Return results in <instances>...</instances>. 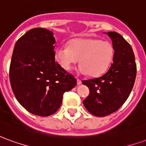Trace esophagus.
<instances>
[{
    "label": "esophagus",
    "instance_id": "34e87169",
    "mask_svg": "<svg viewBox=\"0 0 146 146\" xmlns=\"http://www.w3.org/2000/svg\"><path fill=\"white\" fill-rule=\"evenodd\" d=\"M76 82H77V84H78V85L81 84V80L79 79V78H77V79H76Z\"/></svg>",
    "mask_w": 146,
    "mask_h": 146
}]
</instances>
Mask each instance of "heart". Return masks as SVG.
Instances as JSON below:
<instances>
[{
  "label": "heart",
  "instance_id": "1",
  "mask_svg": "<svg viewBox=\"0 0 146 146\" xmlns=\"http://www.w3.org/2000/svg\"><path fill=\"white\" fill-rule=\"evenodd\" d=\"M55 59L63 70L69 71L81 58L79 72L91 76L103 74L114 55L111 43L98 39H75L69 46L61 45L55 50Z\"/></svg>",
  "mask_w": 146,
  "mask_h": 146
}]
</instances>
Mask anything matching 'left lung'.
I'll use <instances>...</instances> for the list:
<instances>
[{
  "label": "left lung",
  "instance_id": "left-lung-1",
  "mask_svg": "<svg viewBox=\"0 0 146 146\" xmlns=\"http://www.w3.org/2000/svg\"><path fill=\"white\" fill-rule=\"evenodd\" d=\"M107 35L114 49L113 63L104 75L82 81L90 90L83 103L96 116H108L122 106L131 92L137 73L131 46L116 32H109Z\"/></svg>",
  "mask_w": 146,
  "mask_h": 146
}]
</instances>
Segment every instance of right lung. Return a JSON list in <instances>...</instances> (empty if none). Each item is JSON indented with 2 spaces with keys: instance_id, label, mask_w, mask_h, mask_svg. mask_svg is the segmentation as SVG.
<instances>
[{
  "instance_id": "1",
  "label": "right lung",
  "mask_w": 146,
  "mask_h": 146,
  "mask_svg": "<svg viewBox=\"0 0 146 146\" xmlns=\"http://www.w3.org/2000/svg\"><path fill=\"white\" fill-rule=\"evenodd\" d=\"M54 44L51 31L34 28L18 40L11 56V89L18 102L36 116L55 113L64 93L76 85L74 76L55 61Z\"/></svg>"
}]
</instances>
